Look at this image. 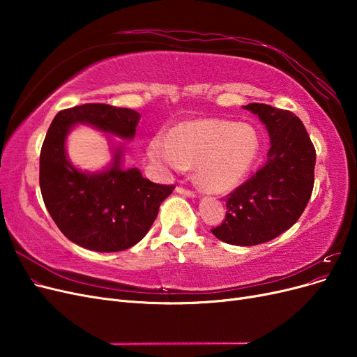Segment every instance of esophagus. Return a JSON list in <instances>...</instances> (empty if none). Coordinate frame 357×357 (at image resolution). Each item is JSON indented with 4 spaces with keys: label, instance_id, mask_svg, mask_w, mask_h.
Returning a JSON list of instances; mask_svg holds the SVG:
<instances>
[{
    "label": "esophagus",
    "instance_id": "obj_1",
    "mask_svg": "<svg viewBox=\"0 0 357 357\" xmlns=\"http://www.w3.org/2000/svg\"><path fill=\"white\" fill-rule=\"evenodd\" d=\"M176 192L180 193V195H186V197H190V198H195V197H197L195 192L190 190V189L183 188V186H177V188H176Z\"/></svg>",
    "mask_w": 357,
    "mask_h": 357
}]
</instances>
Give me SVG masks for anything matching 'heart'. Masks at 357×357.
I'll use <instances>...</instances> for the list:
<instances>
[{"mask_svg": "<svg viewBox=\"0 0 357 357\" xmlns=\"http://www.w3.org/2000/svg\"><path fill=\"white\" fill-rule=\"evenodd\" d=\"M149 158L162 168L180 171L195 165L199 185L211 192L236 188L259 153L256 129L244 122L201 119L181 123L149 144Z\"/></svg>", "mask_w": 357, "mask_h": 357, "instance_id": "heart-1", "label": "heart"}]
</instances>
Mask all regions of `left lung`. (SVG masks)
<instances>
[{
    "label": "left lung",
    "instance_id": "8db88e82",
    "mask_svg": "<svg viewBox=\"0 0 357 357\" xmlns=\"http://www.w3.org/2000/svg\"><path fill=\"white\" fill-rule=\"evenodd\" d=\"M243 109L261 119L271 147L256 174L229 193L226 219L211 232L232 245H256L274 240L304 213L314 186L316 150L291 112L259 102Z\"/></svg>",
    "mask_w": 357,
    "mask_h": 357
}]
</instances>
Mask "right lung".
Wrapping results in <instances>:
<instances>
[{
  "label": "right lung",
  "mask_w": 357,
  "mask_h": 357,
  "mask_svg": "<svg viewBox=\"0 0 357 357\" xmlns=\"http://www.w3.org/2000/svg\"><path fill=\"white\" fill-rule=\"evenodd\" d=\"M142 114L109 104H83L59 112L40 153L43 201L61 232L88 250L122 252L142 241L153 225L160 204L174 186L156 185L138 168H123V147L113 146L109 168L88 172L75 168L66 150L74 125L132 139Z\"/></svg>",
  "instance_id": "1"
}]
</instances>
